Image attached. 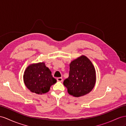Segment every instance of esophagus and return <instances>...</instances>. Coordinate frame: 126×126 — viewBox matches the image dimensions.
<instances>
[{
  "instance_id": "34e87169",
  "label": "esophagus",
  "mask_w": 126,
  "mask_h": 126,
  "mask_svg": "<svg viewBox=\"0 0 126 126\" xmlns=\"http://www.w3.org/2000/svg\"><path fill=\"white\" fill-rule=\"evenodd\" d=\"M57 81L62 82L63 81V79H62V77H59V78H57Z\"/></svg>"
}]
</instances>
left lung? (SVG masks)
<instances>
[{"label": "left lung", "instance_id": "obj_1", "mask_svg": "<svg viewBox=\"0 0 126 126\" xmlns=\"http://www.w3.org/2000/svg\"><path fill=\"white\" fill-rule=\"evenodd\" d=\"M95 82L94 65L87 57L81 56L71 62L69 76L64 80L63 84L70 95L78 97L91 92Z\"/></svg>", "mask_w": 126, "mask_h": 126}]
</instances>
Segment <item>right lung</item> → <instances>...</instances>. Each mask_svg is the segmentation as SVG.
<instances>
[{
  "instance_id": "add662e5",
  "label": "right lung",
  "mask_w": 126,
  "mask_h": 126,
  "mask_svg": "<svg viewBox=\"0 0 126 126\" xmlns=\"http://www.w3.org/2000/svg\"><path fill=\"white\" fill-rule=\"evenodd\" d=\"M23 78L27 87L31 92L38 94L47 93L50 86L57 81L44 63L29 66L25 71Z\"/></svg>"
}]
</instances>
